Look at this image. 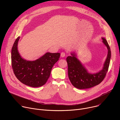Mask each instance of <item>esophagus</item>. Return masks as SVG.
I'll return each mask as SVG.
<instances>
[{
  "mask_svg": "<svg viewBox=\"0 0 120 120\" xmlns=\"http://www.w3.org/2000/svg\"><path fill=\"white\" fill-rule=\"evenodd\" d=\"M65 56V53H64V52H62V53H61V56L62 57H64Z\"/></svg>",
  "mask_w": 120,
  "mask_h": 120,
  "instance_id": "esophagus-1",
  "label": "esophagus"
}]
</instances>
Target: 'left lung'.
<instances>
[{
    "label": "left lung",
    "mask_w": 120,
    "mask_h": 120,
    "mask_svg": "<svg viewBox=\"0 0 120 120\" xmlns=\"http://www.w3.org/2000/svg\"><path fill=\"white\" fill-rule=\"evenodd\" d=\"M101 38L102 43L108 49V54L102 69L99 72L94 74L89 73L86 68L76 57L75 53H71V56H68L66 58L68 77L75 87L79 89L90 88L99 84L104 79L109 66L111 52L106 40L104 38Z\"/></svg>",
    "instance_id": "left-lung-1"
}]
</instances>
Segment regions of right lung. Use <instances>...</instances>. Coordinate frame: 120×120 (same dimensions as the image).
<instances>
[{"mask_svg":"<svg viewBox=\"0 0 120 120\" xmlns=\"http://www.w3.org/2000/svg\"><path fill=\"white\" fill-rule=\"evenodd\" d=\"M19 39V37L16 39L11 50L12 67L14 74L19 80L28 86L40 87L48 79L60 54L47 52L35 61H27L21 57L18 51Z\"/></svg>","mask_w":120,"mask_h":120,"instance_id":"right-lung-1","label":"right lung"}]
</instances>
